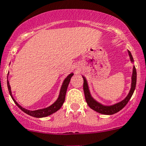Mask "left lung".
<instances>
[{"mask_svg":"<svg viewBox=\"0 0 146 146\" xmlns=\"http://www.w3.org/2000/svg\"><path fill=\"white\" fill-rule=\"evenodd\" d=\"M128 55H129L130 60H131V63H133L134 60L133 58L132 55H131V53L129 50H128ZM83 76V91H84L86 103L88 105L89 107L91 109H93V111H96V112L99 113L104 114V115H113V114L116 113L118 111H121V109L123 108L126 106L128 102L129 101L131 98L132 97L133 94L134 93V90H135V86H136L137 73L136 69H135V66H133V68L132 76H131V89H130L129 93L127 95L126 97H125L123 100L118 102V103H115V104L113 105H111V106H105V105H103L102 103L98 102L97 100H95V99L92 97L91 94H90V90H89L87 80H86L85 76Z\"/></svg>","mask_w":146,"mask_h":146,"instance_id":"1","label":"left lung"}]
</instances>
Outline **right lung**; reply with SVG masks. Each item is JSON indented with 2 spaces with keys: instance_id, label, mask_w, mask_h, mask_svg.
Returning <instances> with one entry per match:
<instances>
[{
  "instance_id": "1",
  "label": "right lung",
  "mask_w": 146,
  "mask_h": 146,
  "mask_svg": "<svg viewBox=\"0 0 146 146\" xmlns=\"http://www.w3.org/2000/svg\"><path fill=\"white\" fill-rule=\"evenodd\" d=\"M8 74H9V73H8ZM73 76V73H70V74H69L66 78H65V80H63V84H62L61 88H60V93H59L58 98L57 100H56L53 104L50 105V106H48V107L47 108H42V109H38V110H35V111H30V110L24 108H23L22 106H20V105L17 103L16 100H15V99L13 98V97L11 86H10L9 81H8V79H7V85H8V91H9V93L10 95H11V98H12L13 100L14 103L16 104V106L21 109V111H23L24 113L28 114V115H31V116L33 117H35V118H44V117L48 116V115L54 113L55 112L58 111L59 109L61 108V106H63V103H64L65 101V98H66V91H67L68 86L69 83H70V78H71V77Z\"/></svg>"
}]
</instances>
